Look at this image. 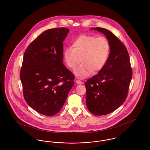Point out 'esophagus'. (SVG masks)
Returning <instances> with one entry per match:
<instances>
[{"label": "esophagus", "mask_w": 150, "mask_h": 150, "mask_svg": "<svg viewBox=\"0 0 150 150\" xmlns=\"http://www.w3.org/2000/svg\"><path fill=\"white\" fill-rule=\"evenodd\" d=\"M76 83L78 84H83V83L81 81H80V80H78V79L76 80Z\"/></svg>", "instance_id": "obj_1"}]
</instances>
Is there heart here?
<instances>
[{
    "instance_id": "b5f03b06",
    "label": "heart",
    "mask_w": 150,
    "mask_h": 150,
    "mask_svg": "<svg viewBox=\"0 0 150 150\" xmlns=\"http://www.w3.org/2000/svg\"><path fill=\"white\" fill-rule=\"evenodd\" d=\"M110 45L105 37L82 34L75 38L71 48L64 52V59L66 65L74 70L80 59L82 64L75 72L79 78H86L92 71H100L106 64L110 54Z\"/></svg>"
}]
</instances>
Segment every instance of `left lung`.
Returning <instances> with one entry per match:
<instances>
[{
    "instance_id": "1",
    "label": "left lung",
    "mask_w": 150,
    "mask_h": 150,
    "mask_svg": "<svg viewBox=\"0 0 150 150\" xmlns=\"http://www.w3.org/2000/svg\"><path fill=\"white\" fill-rule=\"evenodd\" d=\"M106 36L110 45L107 62L98 74L85 83L86 103L95 115H104L114 111L126 100L132 78L128 50L121 41L108 30L91 29Z\"/></svg>"
}]
</instances>
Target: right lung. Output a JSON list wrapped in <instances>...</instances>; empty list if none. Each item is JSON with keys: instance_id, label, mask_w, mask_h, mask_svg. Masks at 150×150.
Segmentation results:
<instances>
[{"instance_id": "add662e5", "label": "right lung", "mask_w": 150, "mask_h": 150, "mask_svg": "<svg viewBox=\"0 0 150 150\" xmlns=\"http://www.w3.org/2000/svg\"><path fill=\"white\" fill-rule=\"evenodd\" d=\"M66 28L44 31L25 50L20 79L25 100L30 107L45 116L62 108L74 84V75L63 64Z\"/></svg>"}]
</instances>
